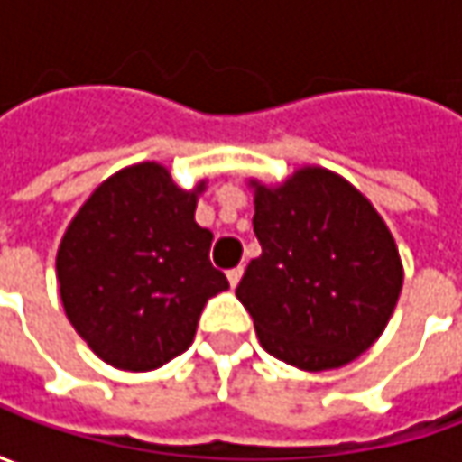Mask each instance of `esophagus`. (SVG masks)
Returning a JSON list of instances; mask_svg holds the SVG:
<instances>
[{"mask_svg":"<svg viewBox=\"0 0 462 462\" xmlns=\"http://www.w3.org/2000/svg\"><path fill=\"white\" fill-rule=\"evenodd\" d=\"M241 275H244V267H234V270H228V282H231V288H236L239 285Z\"/></svg>","mask_w":462,"mask_h":462,"instance_id":"1","label":"esophagus"}]
</instances>
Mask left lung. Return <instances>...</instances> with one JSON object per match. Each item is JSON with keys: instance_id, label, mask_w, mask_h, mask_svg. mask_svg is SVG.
Segmentation results:
<instances>
[{"instance_id": "obj_1", "label": "left lung", "mask_w": 462, "mask_h": 462, "mask_svg": "<svg viewBox=\"0 0 462 462\" xmlns=\"http://www.w3.org/2000/svg\"><path fill=\"white\" fill-rule=\"evenodd\" d=\"M254 189V234L236 298L259 345L298 370L352 363L383 334L399 303L403 264L381 213L337 171L300 167Z\"/></svg>"}]
</instances>
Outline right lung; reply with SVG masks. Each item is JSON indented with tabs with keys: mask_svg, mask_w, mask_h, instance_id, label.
<instances>
[{
	"mask_svg": "<svg viewBox=\"0 0 462 462\" xmlns=\"http://www.w3.org/2000/svg\"><path fill=\"white\" fill-rule=\"evenodd\" d=\"M200 180L182 189L159 162L107 177L71 218L56 254L66 319L99 360L149 373L195 339L228 280L210 264L213 234L195 223Z\"/></svg>",
	"mask_w": 462,
	"mask_h": 462,
	"instance_id": "1",
	"label": "right lung"
}]
</instances>
